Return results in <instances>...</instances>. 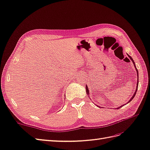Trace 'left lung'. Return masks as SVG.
Segmentation results:
<instances>
[{"instance_id": "8db88e82", "label": "left lung", "mask_w": 150, "mask_h": 150, "mask_svg": "<svg viewBox=\"0 0 150 150\" xmlns=\"http://www.w3.org/2000/svg\"><path fill=\"white\" fill-rule=\"evenodd\" d=\"M128 55V57H129V58L131 59L132 60V62H133V64H134V67L135 68V69H136V71H137V86H136V89H135V93H134V94L133 95V96H132V98L130 99V100L128 101V102H127V103H129L130 102H131V101L132 100V99H133L134 98V96H135V94H136V93H137V88H138V83H139V73H138V70H137V68H136V67H135V62H134V60H133V59H132L129 55L128 54H127ZM86 93H87V95H88V96L89 95V89H88V86H86ZM125 105V104H124V105H122L121 106H120V107H117L116 108V109H120V108H121L123 106H124ZM96 106H98V107H100V106H98V105H96ZM101 108V107H100Z\"/></svg>"}]
</instances>
